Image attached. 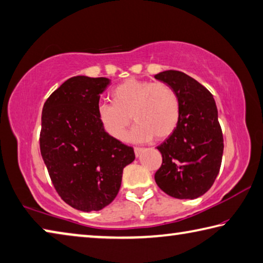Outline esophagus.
I'll use <instances>...</instances> for the list:
<instances>
[{
  "instance_id": "34e87169",
  "label": "esophagus",
  "mask_w": 263,
  "mask_h": 263,
  "mask_svg": "<svg viewBox=\"0 0 263 263\" xmlns=\"http://www.w3.org/2000/svg\"><path fill=\"white\" fill-rule=\"evenodd\" d=\"M142 152H143V148H140V147H135L134 148V153H135L136 156H140Z\"/></svg>"
}]
</instances>
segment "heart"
I'll return each mask as SVG.
<instances>
[{"label":"heart","mask_w":263,"mask_h":263,"mask_svg":"<svg viewBox=\"0 0 263 263\" xmlns=\"http://www.w3.org/2000/svg\"><path fill=\"white\" fill-rule=\"evenodd\" d=\"M111 103H100L97 119L114 140H122L132 118L136 126L129 135L135 141L165 140L178 126L180 102L177 92L165 83L130 78L110 92Z\"/></svg>","instance_id":"1"}]
</instances>
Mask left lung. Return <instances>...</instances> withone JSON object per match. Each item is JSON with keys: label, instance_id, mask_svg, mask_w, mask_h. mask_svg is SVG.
Here are the masks:
<instances>
[{"label": "left lung", "instance_id": "1", "mask_svg": "<svg viewBox=\"0 0 263 263\" xmlns=\"http://www.w3.org/2000/svg\"><path fill=\"white\" fill-rule=\"evenodd\" d=\"M155 78L170 85L180 102L177 128L157 147L162 165L155 180L166 195L195 199L210 190L221 165L223 137L216 101L208 88L180 71H164Z\"/></svg>", "mask_w": 263, "mask_h": 263}]
</instances>
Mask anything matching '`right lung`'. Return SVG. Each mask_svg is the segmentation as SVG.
Returning <instances> with one entry per match:
<instances>
[{
  "label": "right lung",
  "instance_id": "add662e5",
  "mask_svg": "<svg viewBox=\"0 0 263 263\" xmlns=\"http://www.w3.org/2000/svg\"><path fill=\"white\" fill-rule=\"evenodd\" d=\"M107 78L73 77L47 98L42 111L41 154L51 182L66 204L84 212L109 205L134 149L114 140L97 119Z\"/></svg>",
  "mask_w": 263,
  "mask_h": 263
}]
</instances>
